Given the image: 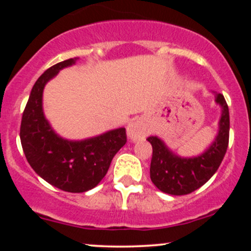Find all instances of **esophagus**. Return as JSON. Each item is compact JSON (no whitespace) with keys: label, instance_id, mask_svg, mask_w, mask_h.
Returning <instances> with one entry per match:
<instances>
[{"label":"esophagus","instance_id":"esophagus-1","mask_svg":"<svg viewBox=\"0 0 251 251\" xmlns=\"http://www.w3.org/2000/svg\"><path fill=\"white\" fill-rule=\"evenodd\" d=\"M149 132V127L142 119H135L127 125V137L133 142L145 139Z\"/></svg>","mask_w":251,"mask_h":251}]
</instances>
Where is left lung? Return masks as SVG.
Masks as SVG:
<instances>
[{"label": "left lung", "mask_w": 251, "mask_h": 251, "mask_svg": "<svg viewBox=\"0 0 251 251\" xmlns=\"http://www.w3.org/2000/svg\"><path fill=\"white\" fill-rule=\"evenodd\" d=\"M215 101L222 108L218 132L211 145L200 155L179 157L157 135L148 138L152 145L150 177L160 191L174 196L191 194L204 185L220 168L229 144L230 119L224 97L216 94Z\"/></svg>", "instance_id": "8db88e82"}]
</instances>
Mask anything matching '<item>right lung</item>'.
Listing matches in <instances>:
<instances>
[{"label": "right lung", "instance_id": "obj_1", "mask_svg": "<svg viewBox=\"0 0 251 251\" xmlns=\"http://www.w3.org/2000/svg\"><path fill=\"white\" fill-rule=\"evenodd\" d=\"M77 60L56 63L36 80L20 128L22 149L34 171L50 185L74 194L96 188L107 174L114 155L126 144L124 127L83 140H68L60 137L46 119L42 106L46 83Z\"/></svg>", "mask_w": 251, "mask_h": 251}]
</instances>
